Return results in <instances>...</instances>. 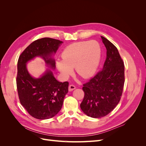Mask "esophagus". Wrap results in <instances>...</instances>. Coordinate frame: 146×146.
<instances>
[{
  "instance_id": "esophagus-1",
  "label": "esophagus",
  "mask_w": 146,
  "mask_h": 146,
  "mask_svg": "<svg viewBox=\"0 0 146 146\" xmlns=\"http://www.w3.org/2000/svg\"><path fill=\"white\" fill-rule=\"evenodd\" d=\"M75 89H76V86H75L74 85H70L69 86V91H72Z\"/></svg>"
}]
</instances>
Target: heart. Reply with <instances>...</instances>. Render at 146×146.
<instances>
[{
	"label": "heart",
	"mask_w": 146,
	"mask_h": 146,
	"mask_svg": "<svg viewBox=\"0 0 146 146\" xmlns=\"http://www.w3.org/2000/svg\"><path fill=\"white\" fill-rule=\"evenodd\" d=\"M63 60H57V69L64 77L72 74L73 68L79 76L88 78L98 68L101 56L99 44L96 41H79L66 47L61 54Z\"/></svg>",
	"instance_id": "heart-1"
}]
</instances>
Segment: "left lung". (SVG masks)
<instances>
[{"label": "left lung", "mask_w": 146, "mask_h": 146, "mask_svg": "<svg viewBox=\"0 0 146 146\" xmlns=\"http://www.w3.org/2000/svg\"><path fill=\"white\" fill-rule=\"evenodd\" d=\"M107 48L103 68L90 81L83 84L85 93L80 108L87 116L100 118L111 112L121 100L124 85V64L117 48L101 36Z\"/></svg>", "instance_id": "left-lung-1"}]
</instances>
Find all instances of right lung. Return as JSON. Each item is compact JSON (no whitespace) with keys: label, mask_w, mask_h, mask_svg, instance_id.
Here are the masks:
<instances>
[{"label":"right lung","mask_w":146,"mask_h":146,"mask_svg":"<svg viewBox=\"0 0 146 146\" xmlns=\"http://www.w3.org/2000/svg\"><path fill=\"white\" fill-rule=\"evenodd\" d=\"M62 42L50 38L38 39L22 52L17 61L16 85L20 102L30 116L38 119L52 118L60 111L69 83L56 80L50 69L40 78H35L29 73L26 64L35 57L41 56L55 69V61L50 55L55 54Z\"/></svg>","instance_id":"obj_1"}]
</instances>
